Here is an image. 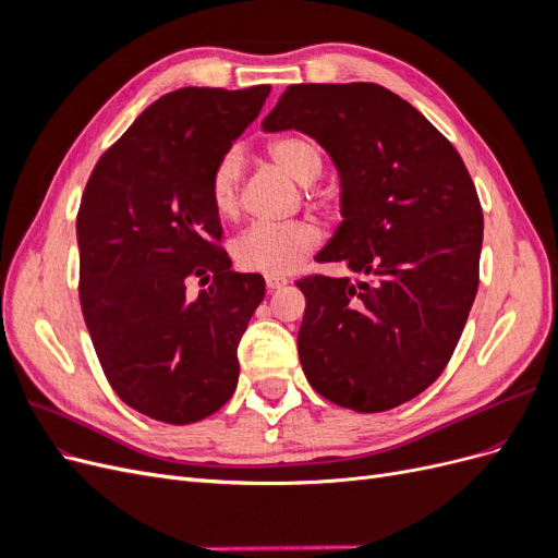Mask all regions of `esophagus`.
Here are the masks:
<instances>
[{
  "mask_svg": "<svg viewBox=\"0 0 558 558\" xmlns=\"http://www.w3.org/2000/svg\"><path fill=\"white\" fill-rule=\"evenodd\" d=\"M265 286H267V291H277V289H281V286H286V279L279 275H267Z\"/></svg>",
  "mask_w": 558,
  "mask_h": 558,
  "instance_id": "34e87169",
  "label": "esophagus"
}]
</instances>
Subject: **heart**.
<instances>
[{"instance_id":"heart-1","label":"heart","mask_w":558,"mask_h":558,"mask_svg":"<svg viewBox=\"0 0 558 558\" xmlns=\"http://www.w3.org/2000/svg\"><path fill=\"white\" fill-rule=\"evenodd\" d=\"M272 156L286 172L300 183H312L324 172V156L305 134H283L269 142ZM244 179V154L232 146L216 160L209 174V197L221 216H232L240 207V191ZM318 244V230L307 221L291 223H251L232 242V256L248 272L286 275L305 260Z\"/></svg>"}]
</instances>
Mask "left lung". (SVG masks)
I'll use <instances>...</instances> for the list:
<instances>
[{
  "label": "left lung",
  "mask_w": 558,
  "mask_h": 558,
  "mask_svg": "<svg viewBox=\"0 0 558 558\" xmlns=\"http://www.w3.org/2000/svg\"><path fill=\"white\" fill-rule=\"evenodd\" d=\"M263 130H300L328 150L344 221L316 260L367 277L298 281L305 377L340 408L393 410L442 375L475 302V183L445 134L377 83L289 86Z\"/></svg>",
  "instance_id": "8db88e82"
}]
</instances>
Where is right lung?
Wrapping results in <instances>:
<instances>
[{
    "mask_svg": "<svg viewBox=\"0 0 558 558\" xmlns=\"http://www.w3.org/2000/svg\"><path fill=\"white\" fill-rule=\"evenodd\" d=\"M267 95H162L97 160L81 197L78 300L99 365L118 398L165 424H195L238 388L265 279L230 269L209 174ZM191 278L206 286L197 299L184 293Z\"/></svg>",
    "mask_w": 558,
    "mask_h": 558,
    "instance_id": "right-lung-1",
    "label": "right lung"
}]
</instances>
